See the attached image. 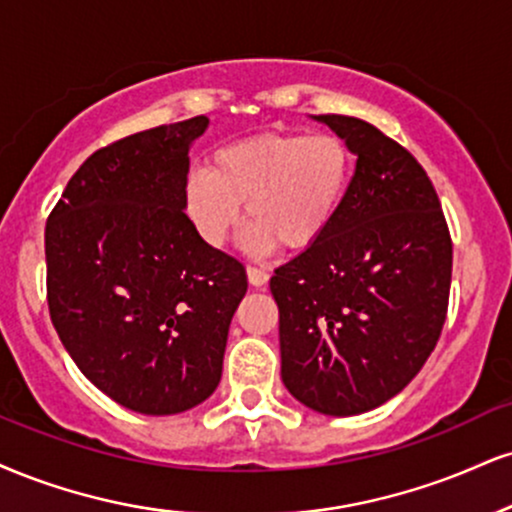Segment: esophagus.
Here are the masks:
<instances>
[{"label":"esophagus","instance_id":"obj_1","mask_svg":"<svg viewBox=\"0 0 512 512\" xmlns=\"http://www.w3.org/2000/svg\"><path fill=\"white\" fill-rule=\"evenodd\" d=\"M248 281L255 288H264V286H267V281H269V272H267V269H262V267H255V264H248Z\"/></svg>","mask_w":512,"mask_h":512}]
</instances>
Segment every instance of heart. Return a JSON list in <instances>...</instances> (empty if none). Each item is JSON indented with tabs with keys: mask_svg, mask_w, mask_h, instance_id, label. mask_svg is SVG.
I'll list each match as a JSON object with an SVG mask.
<instances>
[{
	"mask_svg": "<svg viewBox=\"0 0 512 512\" xmlns=\"http://www.w3.org/2000/svg\"><path fill=\"white\" fill-rule=\"evenodd\" d=\"M353 171V152L334 133H257L219 147L207 166L190 169L181 205L212 248L231 238L245 202V214L255 221L250 245L305 250L334 224Z\"/></svg>",
	"mask_w": 512,
	"mask_h": 512,
	"instance_id": "heart-1",
	"label": "heart"
}]
</instances>
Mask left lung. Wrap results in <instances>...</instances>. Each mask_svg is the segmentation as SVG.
Segmentation results:
<instances>
[{"label":"left lung","instance_id":"left-lung-1","mask_svg":"<svg viewBox=\"0 0 512 512\" xmlns=\"http://www.w3.org/2000/svg\"><path fill=\"white\" fill-rule=\"evenodd\" d=\"M357 155L341 212L274 269L281 379L307 408L360 415L420 372L448 315L453 240L422 164L355 116L322 114Z\"/></svg>","mask_w":512,"mask_h":512}]
</instances>
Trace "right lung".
Wrapping results in <instances>:
<instances>
[{
  "instance_id": "right-lung-1",
  "label": "right lung",
  "mask_w": 512,
  "mask_h": 512,
  "mask_svg": "<svg viewBox=\"0 0 512 512\" xmlns=\"http://www.w3.org/2000/svg\"><path fill=\"white\" fill-rule=\"evenodd\" d=\"M207 116L100 147L45 229L47 305L80 372L143 415L195 408L219 386L243 262L197 236L181 205Z\"/></svg>"
}]
</instances>
